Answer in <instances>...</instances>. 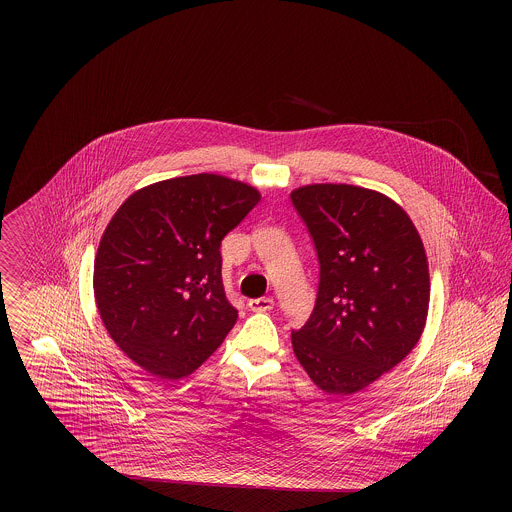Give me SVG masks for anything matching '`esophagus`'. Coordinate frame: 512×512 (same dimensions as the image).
Returning <instances> with one entry per match:
<instances>
[{
    "label": "esophagus",
    "instance_id": "34e87169",
    "mask_svg": "<svg viewBox=\"0 0 512 512\" xmlns=\"http://www.w3.org/2000/svg\"><path fill=\"white\" fill-rule=\"evenodd\" d=\"M249 309L255 313H267L274 309V299L272 297H259V299H249Z\"/></svg>",
    "mask_w": 512,
    "mask_h": 512
}]
</instances>
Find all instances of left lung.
<instances>
[{
  "instance_id": "8db88e82",
  "label": "left lung",
  "mask_w": 512,
  "mask_h": 512,
  "mask_svg": "<svg viewBox=\"0 0 512 512\" xmlns=\"http://www.w3.org/2000/svg\"><path fill=\"white\" fill-rule=\"evenodd\" d=\"M317 249L320 278L293 353L320 390L351 395L399 365L420 340L430 303L422 240L390 197L349 184L292 192Z\"/></svg>"
}]
</instances>
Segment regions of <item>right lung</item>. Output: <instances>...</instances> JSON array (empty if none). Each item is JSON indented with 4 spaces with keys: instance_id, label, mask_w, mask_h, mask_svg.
<instances>
[{
    "instance_id": "right-lung-1",
    "label": "right lung",
    "mask_w": 512,
    "mask_h": 512,
    "mask_svg": "<svg viewBox=\"0 0 512 512\" xmlns=\"http://www.w3.org/2000/svg\"><path fill=\"white\" fill-rule=\"evenodd\" d=\"M259 201L244 182L192 174L134 192L107 224L94 263L99 315L151 376L192 374L234 328L220 242Z\"/></svg>"
}]
</instances>
